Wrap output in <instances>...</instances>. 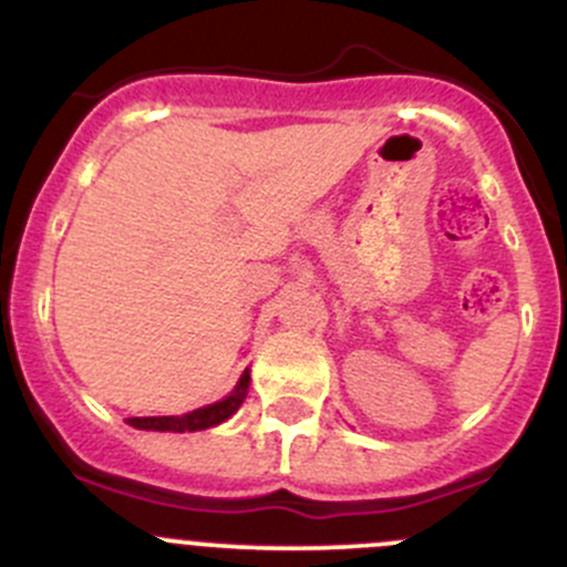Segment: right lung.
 Segmentation results:
<instances>
[{
  "mask_svg": "<svg viewBox=\"0 0 567 567\" xmlns=\"http://www.w3.org/2000/svg\"><path fill=\"white\" fill-rule=\"evenodd\" d=\"M249 368L240 373L238 384H235L233 393L227 399L216 401V404L199 406L194 412H185V415H155V417H126L130 426L135 430H152V432H199L210 430V426H218V423L227 421L240 404H244L246 393H249Z\"/></svg>",
  "mask_w": 567,
  "mask_h": 567,
  "instance_id": "right-lung-1",
  "label": "right lung"
}]
</instances>
